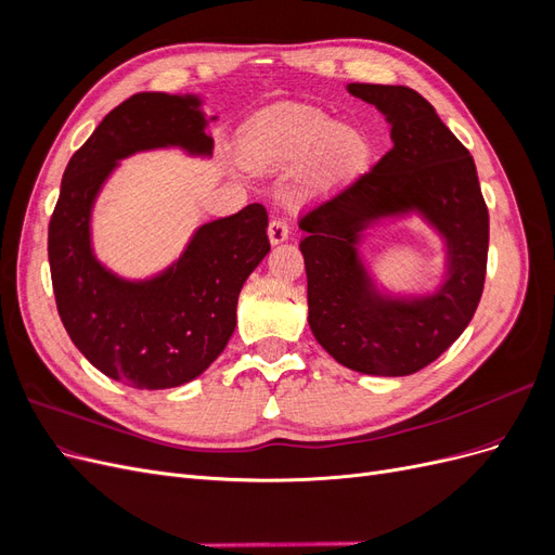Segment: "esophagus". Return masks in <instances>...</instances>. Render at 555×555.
<instances>
[{
    "label": "esophagus",
    "mask_w": 555,
    "mask_h": 555,
    "mask_svg": "<svg viewBox=\"0 0 555 555\" xmlns=\"http://www.w3.org/2000/svg\"><path fill=\"white\" fill-rule=\"evenodd\" d=\"M268 238L273 245H280L289 238V224L282 220V217H273L271 224H268Z\"/></svg>",
    "instance_id": "1"
}]
</instances>
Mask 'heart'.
I'll return each instance as SVG.
<instances>
[{
	"mask_svg": "<svg viewBox=\"0 0 555 555\" xmlns=\"http://www.w3.org/2000/svg\"><path fill=\"white\" fill-rule=\"evenodd\" d=\"M243 155L255 166L300 169L312 164L319 182L354 178L371 159V141L363 131L343 127L324 113L284 108L251 125L243 139Z\"/></svg>",
	"mask_w": 555,
	"mask_h": 555,
	"instance_id": "b5f03b06",
	"label": "heart"
}]
</instances>
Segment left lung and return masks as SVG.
I'll use <instances>...</instances> for the list:
<instances>
[{"instance_id":"1","label":"left lung","mask_w":555,"mask_h":555,"mask_svg":"<svg viewBox=\"0 0 555 555\" xmlns=\"http://www.w3.org/2000/svg\"><path fill=\"white\" fill-rule=\"evenodd\" d=\"M347 90L386 115L393 147L300 217L308 322L317 343L349 371L402 377L438 359L473 319L489 257V208L473 155L422 94L367 82H351ZM412 209L446 236L448 280L424 299H386L374 289L356 245L365 225Z\"/></svg>"}]
</instances>
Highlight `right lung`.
Wrapping results in <instances>:
<instances>
[{
    "instance_id": "obj_1",
    "label": "right lung",
    "mask_w": 555,
    "mask_h": 555,
    "mask_svg": "<svg viewBox=\"0 0 555 555\" xmlns=\"http://www.w3.org/2000/svg\"><path fill=\"white\" fill-rule=\"evenodd\" d=\"M196 96L141 92L113 108L64 169L48 224L55 304L74 345L96 371L133 389H173L222 354L245 280L271 251L268 212L249 204L201 227L182 257L153 280L113 275L92 255L90 215L117 162L153 147L210 155Z\"/></svg>"
}]
</instances>
